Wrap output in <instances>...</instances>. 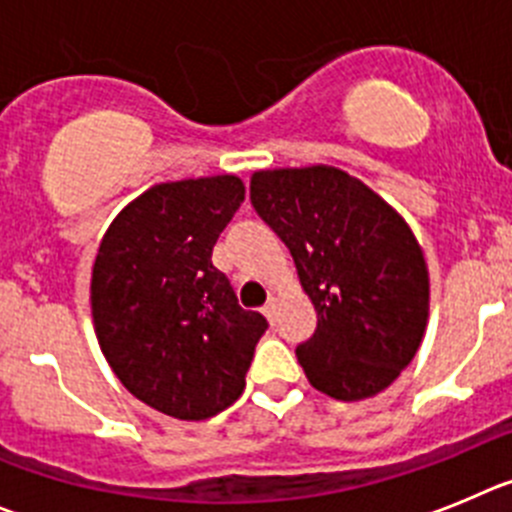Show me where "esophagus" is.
<instances>
[{
	"instance_id": "obj_1",
	"label": "esophagus",
	"mask_w": 512,
	"mask_h": 512,
	"mask_svg": "<svg viewBox=\"0 0 512 512\" xmlns=\"http://www.w3.org/2000/svg\"><path fill=\"white\" fill-rule=\"evenodd\" d=\"M275 308H278V301H275V298H267L265 308H262V313H265V319H267V321H273V319H275Z\"/></svg>"
}]
</instances>
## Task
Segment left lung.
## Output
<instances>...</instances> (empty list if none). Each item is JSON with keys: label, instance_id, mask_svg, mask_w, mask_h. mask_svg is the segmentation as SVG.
<instances>
[{"label": "left lung", "instance_id": "left-lung-1", "mask_svg": "<svg viewBox=\"0 0 512 512\" xmlns=\"http://www.w3.org/2000/svg\"><path fill=\"white\" fill-rule=\"evenodd\" d=\"M250 201L293 255L316 308L296 347L308 382L336 400L385 390L421 347L428 270L408 224L344 170H260Z\"/></svg>", "mask_w": 512, "mask_h": 512}]
</instances>
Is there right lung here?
I'll use <instances>...</instances> for the list:
<instances>
[{
  "label": "right lung",
  "instance_id": "right-lung-1",
  "mask_svg": "<svg viewBox=\"0 0 512 512\" xmlns=\"http://www.w3.org/2000/svg\"><path fill=\"white\" fill-rule=\"evenodd\" d=\"M242 201L234 176L160 183L101 239L91 275L99 347L124 388L165 416L204 421L229 408L267 331L211 262Z\"/></svg>",
  "mask_w": 512,
  "mask_h": 512
}]
</instances>
